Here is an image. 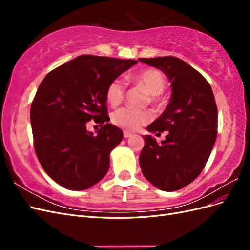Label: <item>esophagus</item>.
I'll use <instances>...</instances> for the list:
<instances>
[{"instance_id": "34e87169", "label": "esophagus", "mask_w": 250, "mask_h": 250, "mask_svg": "<svg viewBox=\"0 0 250 250\" xmlns=\"http://www.w3.org/2000/svg\"><path fill=\"white\" fill-rule=\"evenodd\" d=\"M123 135H124V138H125V139H128V138H130V137H131L132 133H131V132H129V131H126V130H125V131L123 132Z\"/></svg>"}]
</instances>
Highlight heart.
I'll use <instances>...</instances> for the list:
<instances>
[{
    "label": "heart",
    "mask_w": 250,
    "mask_h": 250,
    "mask_svg": "<svg viewBox=\"0 0 250 250\" xmlns=\"http://www.w3.org/2000/svg\"><path fill=\"white\" fill-rule=\"evenodd\" d=\"M130 82L143 86L152 96L161 95L166 88L164 75L155 69L143 70L128 78ZM126 86L123 80H112L106 89V99L111 106H118L123 101ZM151 120V113L147 110L135 109L129 106L119 108L112 112V123L127 130H135Z\"/></svg>",
    "instance_id": "heart-1"
}]
</instances>
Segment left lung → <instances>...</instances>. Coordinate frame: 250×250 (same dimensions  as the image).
<instances>
[{"instance_id": "left-lung-1", "label": "left lung", "mask_w": 250, "mask_h": 250, "mask_svg": "<svg viewBox=\"0 0 250 250\" xmlns=\"http://www.w3.org/2000/svg\"><path fill=\"white\" fill-rule=\"evenodd\" d=\"M139 60L163 71L172 86L167 107L147 127L150 132L168 134L162 144L144 135L141 169L162 191H177L197 178L214 147L218 127L215 97L207 79L184 60L173 56Z\"/></svg>"}]
</instances>
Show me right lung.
<instances>
[{"label": "right lung", "mask_w": 250, "mask_h": 250, "mask_svg": "<svg viewBox=\"0 0 250 250\" xmlns=\"http://www.w3.org/2000/svg\"><path fill=\"white\" fill-rule=\"evenodd\" d=\"M137 63L132 59L81 55L43 78L30 120L37 158L55 183L82 191L107 173L110 152L122 142L123 132L108 123L106 89ZM93 118L105 123L97 135L86 129V122Z\"/></svg>", "instance_id": "add662e5"}]
</instances>
